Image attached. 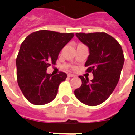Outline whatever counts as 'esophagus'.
<instances>
[{"instance_id": "34e87169", "label": "esophagus", "mask_w": 135, "mask_h": 135, "mask_svg": "<svg viewBox=\"0 0 135 135\" xmlns=\"http://www.w3.org/2000/svg\"><path fill=\"white\" fill-rule=\"evenodd\" d=\"M68 76H69V77H74L75 75H74V74H68Z\"/></svg>"}]
</instances>
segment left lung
Returning a JSON list of instances; mask_svg holds the SVG:
<instances>
[{
  "label": "left lung",
  "mask_w": 135,
  "mask_h": 135,
  "mask_svg": "<svg viewBox=\"0 0 135 135\" xmlns=\"http://www.w3.org/2000/svg\"><path fill=\"white\" fill-rule=\"evenodd\" d=\"M76 37L88 47L89 55L85 66L94 78L80 76L82 85L74 91L78 100L88 106H97L106 101L119 80L123 66V52L114 38L106 33H76Z\"/></svg>",
  "instance_id": "8db88e82"
}]
</instances>
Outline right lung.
<instances>
[{
    "mask_svg": "<svg viewBox=\"0 0 135 135\" xmlns=\"http://www.w3.org/2000/svg\"><path fill=\"white\" fill-rule=\"evenodd\" d=\"M74 33H60L41 30L26 37L20 46L16 59L17 78L20 90L33 104L43 105L56 97L59 84L67 75L47 74V69L55 64L60 51Z\"/></svg>",
    "mask_w": 135,
    "mask_h": 135,
    "instance_id": "1",
    "label": "right lung"
}]
</instances>
